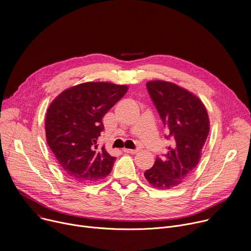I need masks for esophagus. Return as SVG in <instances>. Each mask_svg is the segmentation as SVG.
<instances>
[{
    "mask_svg": "<svg viewBox=\"0 0 251 251\" xmlns=\"http://www.w3.org/2000/svg\"><path fill=\"white\" fill-rule=\"evenodd\" d=\"M123 151L125 152H126V153H131V154H134V153H136L138 151L137 150H129V149H124Z\"/></svg>",
    "mask_w": 251,
    "mask_h": 251,
    "instance_id": "1",
    "label": "esophagus"
}]
</instances>
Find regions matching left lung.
<instances>
[{
  "instance_id": "1",
  "label": "left lung",
  "mask_w": 251,
  "mask_h": 251,
  "mask_svg": "<svg viewBox=\"0 0 251 251\" xmlns=\"http://www.w3.org/2000/svg\"><path fill=\"white\" fill-rule=\"evenodd\" d=\"M149 94L163 126L173 138L164 157H156L145 177L154 188L170 189L180 184L197 168L209 132L203 102L194 94L165 80L147 82Z\"/></svg>"
}]
</instances>
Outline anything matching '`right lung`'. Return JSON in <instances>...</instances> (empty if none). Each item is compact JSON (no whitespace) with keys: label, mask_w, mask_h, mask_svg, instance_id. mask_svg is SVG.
<instances>
[{"label":"right lung","mask_w":251,"mask_h":251,"mask_svg":"<svg viewBox=\"0 0 251 251\" xmlns=\"http://www.w3.org/2000/svg\"><path fill=\"white\" fill-rule=\"evenodd\" d=\"M126 85L106 81L79 83L62 92L47 110V143L67 176L78 182L105 177L116 160L98 138L102 118L127 92Z\"/></svg>","instance_id":"add662e5"}]
</instances>
